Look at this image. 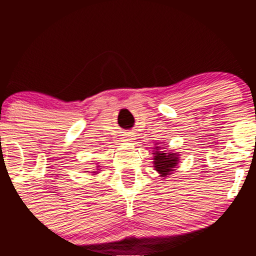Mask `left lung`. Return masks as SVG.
Here are the masks:
<instances>
[{"mask_svg": "<svg viewBox=\"0 0 256 256\" xmlns=\"http://www.w3.org/2000/svg\"><path fill=\"white\" fill-rule=\"evenodd\" d=\"M164 148H161L160 146H154V158H152V162H154L155 171H158L160 177H167V176H171L172 172L174 171L176 166L179 162V156L177 152H165L162 150Z\"/></svg>", "mask_w": 256, "mask_h": 256, "instance_id": "1", "label": "left lung"}]
</instances>
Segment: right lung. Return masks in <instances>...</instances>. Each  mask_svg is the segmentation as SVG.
Returning <instances> with one entry per match:
<instances>
[{
  "label": "right lung",
  "mask_w": 256,
  "mask_h": 256,
  "mask_svg": "<svg viewBox=\"0 0 256 256\" xmlns=\"http://www.w3.org/2000/svg\"><path fill=\"white\" fill-rule=\"evenodd\" d=\"M94 173H96V172H94Z\"/></svg>",
  "instance_id": "obj_1"
}]
</instances>
